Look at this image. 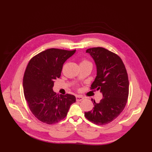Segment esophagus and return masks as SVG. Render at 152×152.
<instances>
[{"mask_svg": "<svg viewBox=\"0 0 152 152\" xmlns=\"http://www.w3.org/2000/svg\"><path fill=\"white\" fill-rule=\"evenodd\" d=\"M84 98L81 96H79V95H76V101H81Z\"/></svg>", "mask_w": 152, "mask_h": 152, "instance_id": "obj_1", "label": "esophagus"}]
</instances>
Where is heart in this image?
<instances>
[{"label": "heart", "instance_id": "obj_1", "mask_svg": "<svg viewBox=\"0 0 152 152\" xmlns=\"http://www.w3.org/2000/svg\"><path fill=\"white\" fill-rule=\"evenodd\" d=\"M85 63H90L88 61H87V60H83L81 63H80V64H85Z\"/></svg>", "mask_w": 152, "mask_h": 152}]
</instances>
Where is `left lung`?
I'll return each mask as SVG.
<instances>
[{"mask_svg":"<svg viewBox=\"0 0 152 152\" xmlns=\"http://www.w3.org/2000/svg\"><path fill=\"white\" fill-rule=\"evenodd\" d=\"M94 60L97 76L91 89L100 90L103 99L93 101V110L84 113L86 118L97 125L107 124L116 119L124 110L129 95V80L124 63L116 54L103 47L87 49Z\"/></svg>","mask_w":152,"mask_h":152,"instance_id":"left-lung-1","label":"left lung"}]
</instances>
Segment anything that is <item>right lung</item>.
Wrapping results in <instances>:
<instances>
[{"label": "right lung", "instance_id": "add662e5", "mask_svg": "<svg viewBox=\"0 0 152 152\" xmlns=\"http://www.w3.org/2000/svg\"><path fill=\"white\" fill-rule=\"evenodd\" d=\"M76 52L49 49L31 58L24 74V95L30 110L39 121L55 124L67 115L75 95L57 94L53 91L55 79L60 77L63 65Z\"/></svg>", "mask_w": 152, "mask_h": 152}]
</instances>
